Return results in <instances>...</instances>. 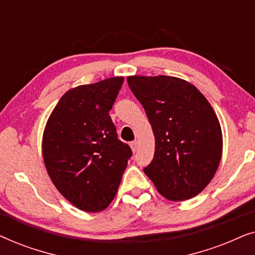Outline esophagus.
Returning a JSON list of instances; mask_svg holds the SVG:
<instances>
[{"instance_id":"obj_1","label":"esophagus","mask_w":255,"mask_h":255,"mask_svg":"<svg viewBox=\"0 0 255 255\" xmlns=\"http://www.w3.org/2000/svg\"><path fill=\"white\" fill-rule=\"evenodd\" d=\"M138 145H139L138 140H133V141H131V142H130V146H131L132 151H133V152L137 151V148H138Z\"/></svg>"}]
</instances>
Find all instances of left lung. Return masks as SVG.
Masks as SVG:
<instances>
[{
	"instance_id": "8db88e82",
	"label": "left lung",
	"mask_w": 255,
	"mask_h": 255,
	"mask_svg": "<svg viewBox=\"0 0 255 255\" xmlns=\"http://www.w3.org/2000/svg\"><path fill=\"white\" fill-rule=\"evenodd\" d=\"M155 137L144 173L169 201L195 197L208 186L222 158L221 124L200 90L174 76H128Z\"/></svg>"
}]
</instances>
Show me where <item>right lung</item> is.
<instances>
[{
    "instance_id": "add662e5",
    "label": "right lung",
    "mask_w": 255,
    "mask_h": 255,
    "mask_svg": "<svg viewBox=\"0 0 255 255\" xmlns=\"http://www.w3.org/2000/svg\"><path fill=\"white\" fill-rule=\"evenodd\" d=\"M123 81L110 78L68 90L45 127L43 158L48 175L80 210L99 212L111 203L132 155L109 116Z\"/></svg>"
}]
</instances>
